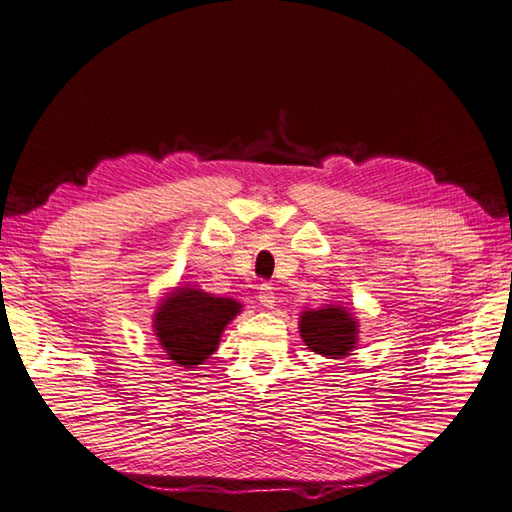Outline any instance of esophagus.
<instances>
[{
    "label": "esophagus",
    "mask_w": 512,
    "mask_h": 512,
    "mask_svg": "<svg viewBox=\"0 0 512 512\" xmlns=\"http://www.w3.org/2000/svg\"><path fill=\"white\" fill-rule=\"evenodd\" d=\"M258 303L265 307V310H272V307L276 305V292H274V287H269V285H263L260 287V292H258Z\"/></svg>",
    "instance_id": "obj_1"
}]
</instances>
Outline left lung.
Instances as JSON below:
<instances>
[{"mask_svg":"<svg viewBox=\"0 0 512 512\" xmlns=\"http://www.w3.org/2000/svg\"><path fill=\"white\" fill-rule=\"evenodd\" d=\"M298 332L312 352L327 359H345L359 343V321L343 305L303 310L298 318Z\"/></svg>","mask_w":512,"mask_h":512,"instance_id":"1","label":"left lung"}]
</instances>
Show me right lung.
<instances>
[{"mask_svg": "<svg viewBox=\"0 0 512 512\" xmlns=\"http://www.w3.org/2000/svg\"><path fill=\"white\" fill-rule=\"evenodd\" d=\"M243 312L236 298L214 296L194 285H178L160 298L151 330L165 356L191 370L218 350L227 325Z\"/></svg>", "mask_w": 512, "mask_h": 512, "instance_id": "add662e5", "label": "right lung"}]
</instances>
